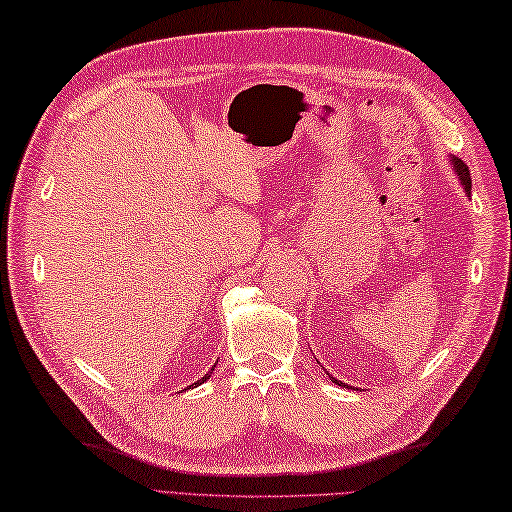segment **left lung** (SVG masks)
I'll return each instance as SVG.
<instances>
[{
	"label": "left lung",
	"mask_w": 512,
	"mask_h": 512,
	"mask_svg": "<svg viewBox=\"0 0 512 512\" xmlns=\"http://www.w3.org/2000/svg\"><path fill=\"white\" fill-rule=\"evenodd\" d=\"M450 161H452V166H454V173L459 175V179H461V186L465 188V193L470 195V191H472V179H470V170H468V166H465L463 161H461V159H456V157H452ZM333 382H335V384H344V382H339V380H335V378H333ZM344 387H348V384H344Z\"/></svg>",
	"instance_id": "8db88e82"
}]
</instances>
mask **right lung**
I'll return each instance as SVG.
<instances>
[{"label": "right lung", "mask_w": 512, "mask_h": 512, "mask_svg": "<svg viewBox=\"0 0 512 512\" xmlns=\"http://www.w3.org/2000/svg\"><path fill=\"white\" fill-rule=\"evenodd\" d=\"M211 371H213V369H211ZM209 378H211V373H206L202 380H197V382H195V387H197V384H202V382H206V380H209ZM191 387H193V384H191Z\"/></svg>", "instance_id": "1"}]
</instances>
